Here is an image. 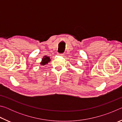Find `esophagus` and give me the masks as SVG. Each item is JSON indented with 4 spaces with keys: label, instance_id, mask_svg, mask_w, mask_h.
Masks as SVG:
<instances>
[{
    "label": "esophagus",
    "instance_id": "esophagus-1",
    "mask_svg": "<svg viewBox=\"0 0 122 122\" xmlns=\"http://www.w3.org/2000/svg\"><path fill=\"white\" fill-rule=\"evenodd\" d=\"M57 55H59V56H63V54H60V53L57 54Z\"/></svg>",
    "mask_w": 122,
    "mask_h": 122
}]
</instances>
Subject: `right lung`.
I'll list each match as a JSON object with an SVG mask.
<instances>
[{
  "label": "right lung",
  "mask_w": 122,
  "mask_h": 122,
  "mask_svg": "<svg viewBox=\"0 0 122 122\" xmlns=\"http://www.w3.org/2000/svg\"><path fill=\"white\" fill-rule=\"evenodd\" d=\"M50 61H51L50 57H49V56H45L42 58V61H41V63H40V65H42V66H44V65H46V64L48 63V62H49Z\"/></svg>",
  "instance_id": "1"
}]
</instances>
